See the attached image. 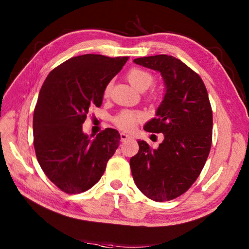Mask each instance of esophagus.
<instances>
[{
  "label": "esophagus",
  "mask_w": 249,
  "mask_h": 249,
  "mask_svg": "<svg viewBox=\"0 0 249 249\" xmlns=\"http://www.w3.org/2000/svg\"><path fill=\"white\" fill-rule=\"evenodd\" d=\"M120 136H121V141H122V142H124V141H126V140H129V139L133 138V137H131L130 135L126 134V133H121Z\"/></svg>",
  "instance_id": "1"
}]
</instances>
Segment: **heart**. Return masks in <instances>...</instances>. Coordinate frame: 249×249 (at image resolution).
<instances>
[{
	"label": "heart",
	"instance_id": "heart-1",
	"mask_svg": "<svg viewBox=\"0 0 249 249\" xmlns=\"http://www.w3.org/2000/svg\"><path fill=\"white\" fill-rule=\"evenodd\" d=\"M127 79L131 84V87L139 92L146 91L154 83V76L150 71L138 67L131 68L127 73ZM110 91L111 84H108L104 91V95L106 97L109 96ZM142 118L143 116L139 112H135V111H123V112H121L119 115L115 116L114 124L123 130H133L135 126L142 120Z\"/></svg>",
	"mask_w": 249,
	"mask_h": 249
}]
</instances>
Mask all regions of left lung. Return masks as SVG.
<instances>
[{"instance_id":"obj_1","label":"left lung","mask_w":249,"mask_h":249,"mask_svg":"<svg viewBox=\"0 0 249 249\" xmlns=\"http://www.w3.org/2000/svg\"><path fill=\"white\" fill-rule=\"evenodd\" d=\"M134 62L160 72L165 83L156 116L144 125L146 131L163 134V140L157 149L139 140L129 161L140 192L162 202L186 192L203 169L212 144V108L202 79L177 57L160 54Z\"/></svg>"}]
</instances>
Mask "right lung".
<instances>
[{"label":"right lung","instance_id":"1","mask_svg":"<svg viewBox=\"0 0 249 249\" xmlns=\"http://www.w3.org/2000/svg\"><path fill=\"white\" fill-rule=\"evenodd\" d=\"M127 56L83 54L50 71L40 89L33 116L37 160L50 181L67 194L96 184L120 144L118 130L106 128L89 137L82 124L89 109L100 107L105 88Z\"/></svg>","mask_w":249,"mask_h":249}]
</instances>
